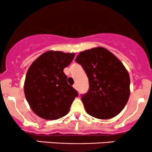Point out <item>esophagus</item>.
<instances>
[{"label":"esophagus","instance_id":"esophagus-1","mask_svg":"<svg viewBox=\"0 0 152 152\" xmlns=\"http://www.w3.org/2000/svg\"><path fill=\"white\" fill-rule=\"evenodd\" d=\"M73 86H74V88H75V89L78 90V86H77V84H76V83H75V84L73 85Z\"/></svg>","mask_w":152,"mask_h":152}]
</instances>
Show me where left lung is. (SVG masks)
I'll use <instances>...</instances> for the list:
<instances>
[{
	"label": "left lung",
	"instance_id": "obj_1",
	"mask_svg": "<svg viewBox=\"0 0 152 152\" xmlns=\"http://www.w3.org/2000/svg\"><path fill=\"white\" fill-rule=\"evenodd\" d=\"M75 60L88 78V91L81 94L86 112L101 119L119 114L130 95L129 75L123 64L102 47L82 51Z\"/></svg>",
	"mask_w": 152,
	"mask_h": 152
}]
</instances>
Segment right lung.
Masks as SVG:
<instances>
[{"label":"right lung","mask_w":152,"mask_h":152,"mask_svg":"<svg viewBox=\"0 0 152 152\" xmlns=\"http://www.w3.org/2000/svg\"><path fill=\"white\" fill-rule=\"evenodd\" d=\"M74 53L47 51L31 64L26 74L24 93L33 111L40 117L56 120L68 114L78 96L67 83L64 68L71 64Z\"/></svg>","instance_id":"obj_1"}]
</instances>
